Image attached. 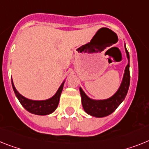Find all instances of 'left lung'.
<instances>
[{
  "label": "left lung",
  "mask_w": 149,
  "mask_h": 149,
  "mask_svg": "<svg viewBox=\"0 0 149 149\" xmlns=\"http://www.w3.org/2000/svg\"><path fill=\"white\" fill-rule=\"evenodd\" d=\"M124 47L127 59H128V63L125 68L124 74H123L120 86L114 95L107 99L95 100L88 97L84 92V91L82 90V88L81 87L79 88L82 107L86 113L92 117H104L110 115L113 113V111L118 107V106L123 102V100L125 99V97L127 95L129 87H130V54H129L128 51L127 50L126 45H124Z\"/></svg>",
  "instance_id": "left-lung-1"
}]
</instances>
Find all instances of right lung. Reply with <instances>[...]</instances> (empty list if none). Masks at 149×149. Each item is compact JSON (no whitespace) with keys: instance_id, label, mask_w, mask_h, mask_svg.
Instances as JSON below:
<instances>
[{"instance_id":"obj_1","label":"right lung","mask_w":149,"mask_h":149,"mask_svg":"<svg viewBox=\"0 0 149 149\" xmlns=\"http://www.w3.org/2000/svg\"><path fill=\"white\" fill-rule=\"evenodd\" d=\"M65 81L62 82V84L59 87L58 90L55 93V95L52 96L51 98L46 100H42V101H36V100H31L22 96L21 94L15 88L13 84V79H12V86L14 91V93L18 98L19 102L24 107L26 111H28L31 113L36 115H47L53 113L54 111L57 109L58 104H59L60 97H61V92L63 88Z\"/></svg>"}]
</instances>
